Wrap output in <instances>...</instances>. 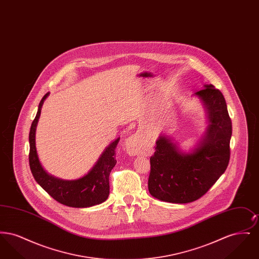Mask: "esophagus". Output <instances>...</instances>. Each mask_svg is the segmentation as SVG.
<instances>
[{
  "label": "esophagus",
  "instance_id": "obj_1",
  "mask_svg": "<svg viewBox=\"0 0 259 259\" xmlns=\"http://www.w3.org/2000/svg\"><path fill=\"white\" fill-rule=\"evenodd\" d=\"M144 148L143 139L139 135H133L129 137L125 142V148L129 155L135 156L142 152Z\"/></svg>",
  "mask_w": 259,
  "mask_h": 259
}]
</instances>
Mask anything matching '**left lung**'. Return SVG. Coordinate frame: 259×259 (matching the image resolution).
<instances>
[{"instance_id":"left-lung-1","label":"left lung","mask_w":259,"mask_h":259,"mask_svg":"<svg viewBox=\"0 0 259 259\" xmlns=\"http://www.w3.org/2000/svg\"><path fill=\"white\" fill-rule=\"evenodd\" d=\"M204 106L208 126L189 152L177 142L159 136L150 157L148 191L158 200L185 204L202 197L225 172L230 158L232 122L219 89L205 84L194 93Z\"/></svg>"}]
</instances>
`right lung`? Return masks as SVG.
<instances>
[{"label": "right lung", "mask_w": 259, "mask_h": 259, "mask_svg": "<svg viewBox=\"0 0 259 259\" xmlns=\"http://www.w3.org/2000/svg\"><path fill=\"white\" fill-rule=\"evenodd\" d=\"M47 93L38 104L37 115L33 120L30 134L29 164L31 172L38 185L51 197L65 206L73 208H87L105 202L110 194L109 177L115 166V148L120 138H117L103 151L96 164L83 177L76 180H62L47 172L38 160L36 148V128L40 115V111Z\"/></svg>", "instance_id": "1"}]
</instances>
